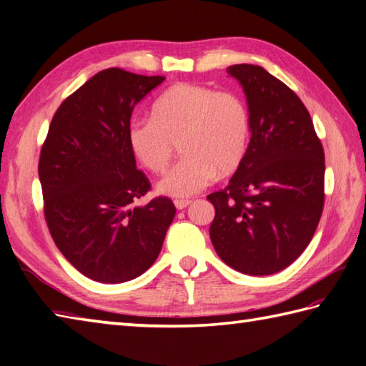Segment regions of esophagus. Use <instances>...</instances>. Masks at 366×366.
<instances>
[{
  "mask_svg": "<svg viewBox=\"0 0 366 366\" xmlns=\"http://www.w3.org/2000/svg\"><path fill=\"white\" fill-rule=\"evenodd\" d=\"M174 204H175V207H177V210H184V208L188 207L191 202H189L188 199H177Z\"/></svg>",
  "mask_w": 366,
  "mask_h": 366,
  "instance_id": "34e87169",
  "label": "esophagus"
}]
</instances>
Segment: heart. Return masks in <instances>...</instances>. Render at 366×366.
Instances as JSON below:
<instances>
[{"instance_id":"b5f03b06","label":"heart","mask_w":366,"mask_h":366,"mask_svg":"<svg viewBox=\"0 0 366 366\" xmlns=\"http://www.w3.org/2000/svg\"><path fill=\"white\" fill-rule=\"evenodd\" d=\"M251 132L249 112L240 96L204 85L177 84L152 107V118L128 128V145L153 174L166 170L177 144L183 158L156 184L172 197H191L240 166Z\"/></svg>"}]
</instances>
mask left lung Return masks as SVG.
I'll return each mask as SVG.
<instances>
[{
	"label": "left lung",
	"mask_w": 366,
	"mask_h": 366,
	"mask_svg": "<svg viewBox=\"0 0 366 366\" xmlns=\"http://www.w3.org/2000/svg\"><path fill=\"white\" fill-rule=\"evenodd\" d=\"M248 102L251 139L214 207L210 238L222 262L264 277L307 249L324 208V148L300 98L254 64L229 66Z\"/></svg>",
	"instance_id": "8db88e82"
}]
</instances>
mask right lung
Here are the masks:
<instances>
[{"instance_id":"1","label":"right lung","mask_w":366,"mask_h":366,"mask_svg":"<svg viewBox=\"0 0 366 366\" xmlns=\"http://www.w3.org/2000/svg\"><path fill=\"white\" fill-rule=\"evenodd\" d=\"M166 77L110 68L54 115L39 158L44 213L58 249L86 278L118 285L158 259L177 208L150 189L128 145L134 107Z\"/></svg>"}]
</instances>
